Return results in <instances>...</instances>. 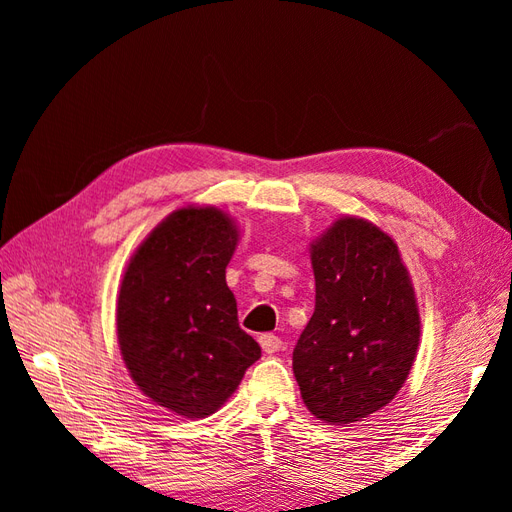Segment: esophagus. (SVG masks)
<instances>
[{
  "mask_svg": "<svg viewBox=\"0 0 512 512\" xmlns=\"http://www.w3.org/2000/svg\"><path fill=\"white\" fill-rule=\"evenodd\" d=\"M258 342H260L262 350H265L267 354H273V352H277V350H282V346H284L282 339L277 337V335H273V333L260 335V337H258Z\"/></svg>",
  "mask_w": 512,
  "mask_h": 512,
  "instance_id": "esophagus-1",
  "label": "esophagus"
}]
</instances>
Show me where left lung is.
<instances>
[{
	"label": "left lung",
	"mask_w": 512,
	"mask_h": 512,
	"mask_svg": "<svg viewBox=\"0 0 512 512\" xmlns=\"http://www.w3.org/2000/svg\"><path fill=\"white\" fill-rule=\"evenodd\" d=\"M316 309L292 352L307 410L348 425L382 410L404 386L421 316L397 243L376 224L339 218L309 245Z\"/></svg>",
	"instance_id": "left-lung-1"
}]
</instances>
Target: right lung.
Returning a JSON list of instances; mask_svg holds the SVG:
<instances>
[{
    "instance_id": "add662e5",
    "label": "right lung",
    "mask_w": 512,
    "mask_h": 512,
    "mask_svg": "<svg viewBox=\"0 0 512 512\" xmlns=\"http://www.w3.org/2000/svg\"><path fill=\"white\" fill-rule=\"evenodd\" d=\"M237 241L222 209H177L138 245L119 286L123 363L153 404L185 418L220 410L260 359L226 284Z\"/></svg>"
}]
</instances>
